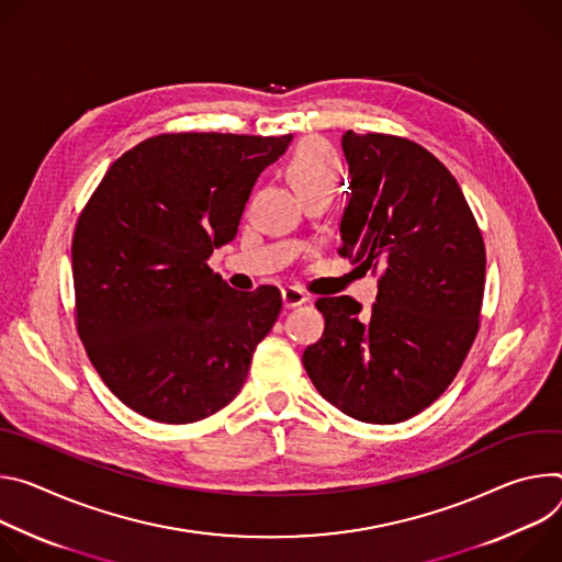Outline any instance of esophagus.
Instances as JSON below:
<instances>
[{"instance_id":"obj_1","label":"esophagus","mask_w":562,"mask_h":562,"mask_svg":"<svg viewBox=\"0 0 562 562\" xmlns=\"http://www.w3.org/2000/svg\"><path fill=\"white\" fill-rule=\"evenodd\" d=\"M281 299H283V305H285V307H296V305H301V303L307 301V294L301 292L299 288H283V290H281Z\"/></svg>"}]
</instances>
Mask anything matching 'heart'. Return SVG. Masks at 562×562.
Instances as JSON below:
<instances>
[{"label":"heart","mask_w":562,"mask_h":562,"mask_svg":"<svg viewBox=\"0 0 562 562\" xmlns=\"http://www.w3.org/2000/svg\"><path fill=\"white\" fill-rule=\"evenodd\" d=\"M288 178L299 196L317 190H337L341 180V162L328 145L307 140L292 154L288 162Z\"/></svg>","instance_id":"1"}]
</instances>
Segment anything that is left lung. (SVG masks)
Wrapping results in <instances>:
<instances>
[{"instance_id":"obj_1","label":"left lung","mask_w":562,"mask_h":562,"mask_svg":"<svg viewBox=\"0 0 562 562\" xmlns=\"http://www.w3.org/2000/svg\"><path fill=\"white\" fill-rule=\"evenodd\" d=\"M341 149L350 194L339 252L384 274L370 315L350 296L317 301L326 328L303 366L341 413L397 424L447 391L475 339L484 243L458 180L424 147L346 132Z\"/></svg>"}]
</instances>
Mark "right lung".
Segmentation results:
<instances>
[{
  "label": "right lung",
  "mask_w": 562,
  "mask_h": 562,
  "mask_svg": "<svg viewBox=\"0 0 562 562\" xmlns=\"http://www.w3.org/2000/svg\"><path fill=\"white\" fill-rule=\"evenodd\" d=\"M292 136L162 134L122 154L80 214L78 333L109 391L162 424L227 406L281 292H238L207 259L227 245L261 171Z\"/></svg>",
  "instance_id": "1"
}]
</instances>
